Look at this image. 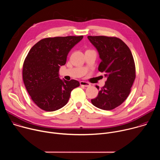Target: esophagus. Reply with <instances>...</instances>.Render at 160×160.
<instances>
[{"instance_id": "obj_1", "label": "esophagus", "mask_w": 160, "mask_h": 160, "mask_svg": "<svg viewBox=\"0 0 160 160\" xmlns=\"http://www.w3.org/2000/svg\"><path fill=\"white\" fill-rule=\"evenodd\" d=\"M80 85L82 86H84L85 87H90V84L87 82H84V81H81L80 82Z\"/></svg>"}]
</instances>
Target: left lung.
Returning <instances> with one entry per match:
<instances>
[{"instance_id": "obj_1", "label": "left lung", "mask_w": 160, "mask_h": 160, "mask_svg": "<svg viewBox=\"0 0 160 160\" xmlns=\"http://www.w3.org/2000/svg\"><path fill=\"white\" fill-rule=\"evenodd\" d=\"M101 59L98 70L107 77L98 96L91 99L96 107L111 110L122 104L128 96L135 78V66L132 54L120 38L106 36H88ZM98 89L99 87L96 86Z\"/></svg>"}]
</instances>
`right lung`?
Segmentation results:
<instances>
[{
    "mask_svg": "<svg viewBox=\"0 0 160 160\" xmlns=\"http://www.w3.org/2000/svg\"><path fill=\"white\" fill-rule=\"evenodd\" d=\"M83 36L45 38L30 50L22 66V79L34 103L46 111L64 106L72 91L80 85L75 80L59 78V68L66 64L67 56Z\"/></svg>",
    "mask_w": 160,
    "mask_h": 160,
    "instance_id": "obj_1",
    "label": "right lung"
}]
</instances>
